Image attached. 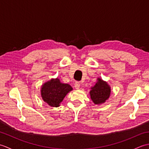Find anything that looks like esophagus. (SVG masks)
Instances as JSON below:
<instances>
[{
    "instance_id": "34e87169",
    "label": "esophagus",
    "mask_w": 149,
    "mask_h": 149,
    "mask_svg": "<svg viewBox=\"0 0 149 149\" xmlns=\"http://www.w3.org/2000/svg\"><path fill=\"white\" fill-rule=\"evenodd\" d=\"M81 86V83H79V82H75V84H74V86H75V89H79V88Z\"/></svg>"
}]
</instances>
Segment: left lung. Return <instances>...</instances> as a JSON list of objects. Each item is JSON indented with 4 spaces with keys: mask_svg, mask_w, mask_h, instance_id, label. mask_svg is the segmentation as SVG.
<instances>
[{
    "mask_svg": "<svg viewBox=\"0 0 149 149\" xmlns=\"http://www.w3.org/2000/svg\"><path fill=\"white\" fill-rule=\"evenodd\" d=\"M98 80L99 81L95 85L91 88L90 93L93 102L95 104H100L108 99L110 95L111 89L106 82L100 79H98Z\"/></svg>",
    "mask_w": 149,
    "mask_h": 149,
    "instance_id": "1",
    "label": "left lung"
}]
</instances>
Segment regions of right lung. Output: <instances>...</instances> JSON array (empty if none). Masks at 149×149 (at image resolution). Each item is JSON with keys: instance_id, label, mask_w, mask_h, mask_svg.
I'll use <instances>...</instances> for the list:
<instances>
[{"instance_id": "right-lung-1", "label": "right lung", "mask_w": 149, "mask_h": 149, "mask_svg": "<svg viewBox=\"0 0 149 149\" xmlns=\"http://www.w3.org/2000/svg\"><path fill=\"white\" fill-rule=\"evenodd\" d=\"M72 90L68 84H63L59 79H52L44 84L41 90L43 100L49 106L58 107L66 95Z\"/></svg>"}]
</instances>
